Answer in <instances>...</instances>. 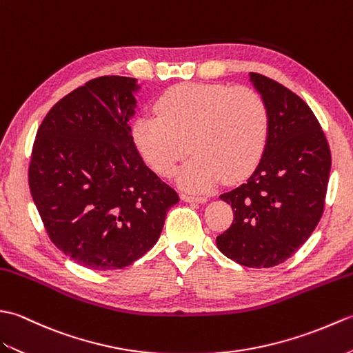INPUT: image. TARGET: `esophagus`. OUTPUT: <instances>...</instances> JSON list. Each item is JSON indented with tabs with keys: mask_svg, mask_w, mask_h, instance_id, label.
Segmentation results:
<instances>
[{
	"mask_svg": "<svg viewBox=\"0 0 353 353\" xmlns=\"http://www.w3.org/2000/svg\"><path fill=\"white\" fill-rule=\"evenodd\" d=\"M181 199L185 202H199V203L207 202L205 196H193V194H187V193L181 194Z\"/></svg>",
	"mask_w": 353,
	"mask_h": 353,
	"instance_id": "esophagus-1",
	"label": "esophagus"
}]
</instances>
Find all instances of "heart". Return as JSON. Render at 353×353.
<instances>
[{"mask_svg":"<svg viewBox=\"0 0 353 353\" xmlns=\"http://www.w3.org/2000/svg\"><path fill=\"white\" fill-rule=\"evenodd\" d=\"M155 113L132 121L136 148L164 176L194 151L178 174V183L192 192H207L223 176L245 178L268 145L269 107L260 93L243 85L179 83L155 101Z\"/></svg>","mask_w":353,"mask_h":353,"instance_id":"1","label":"heart"}]
</instances>
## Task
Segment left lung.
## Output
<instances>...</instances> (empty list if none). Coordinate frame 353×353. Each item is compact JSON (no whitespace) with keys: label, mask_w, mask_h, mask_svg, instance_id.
<instances>
[{"label":"left lung","mask_w":353,"mask_h":353,"mask_svg":"<svg viewBox=\"0 0 353 353\" xmlns=\"http://www.w3.org/2000/svg\"><path fill=\"white\" fill-rule=\"evenodd\" d=\"M270 113L268 145L254 174L221 194L234 221L216 243L246 268H273L288 260L323 214L331 150L317 117L285 85L250 72Z\"/></svg>","instance_id":"left-lung-1"}]
</instances>
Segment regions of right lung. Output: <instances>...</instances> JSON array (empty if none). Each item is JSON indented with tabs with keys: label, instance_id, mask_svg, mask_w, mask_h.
Returning a JSON list of instances; mask_svg holds the SVG:
<instances>
[{
	"label": "right lung",
	"instance_id": "1",
	"mask_svg": "<svg viewBox=\"0 0 353 353\" xmlns=\"http://www.w3.org/2000/svg\"><path fill=\"white\" fill-rule=\"evenodd\" d=\"M137 90L136 78H93L51 108L31 151L30 192L46 232L92 270L123 269L143 256L179 202L132 140Z\"/></svg>",
	"mask_w": 353,
	"mask_h": 353
}]
</instances>
